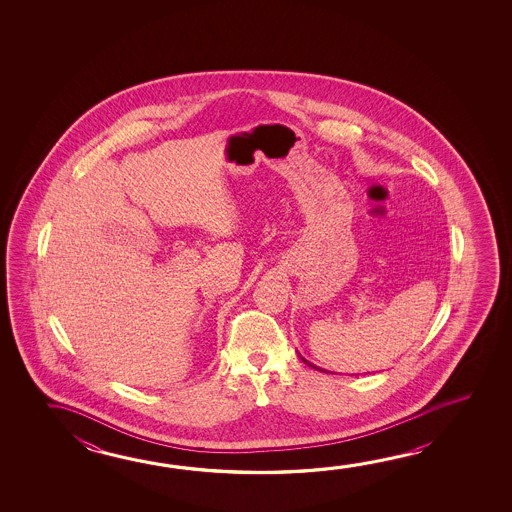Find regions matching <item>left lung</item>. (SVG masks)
I'll list each match as a JSON object with an SVG mask.
<instances>
[{
    "label": "left lung",
    "instance_id": "left-lung-1",
    "mask_svg": "<svg viewBox=\"0 0 512 512\" xmlns=\"http://www.w3.org/2000/svg\"><path fill=\"white\" fill-rule=\"evenodd\" d=\"M300 359H302V361H304L305 365H309V367L316 368V367H314L313 363H309V361H307V359H305V358H302V356H300ZM316 370H322V368H316Z\"/></svg>",
    "mask_w": 512,
    "mask_h": 512
}]
</instances>
